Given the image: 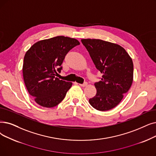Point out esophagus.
I'll list each match as a JSON object with an SVG mask.
<instances>
[{"label":"esophagus","mask_w":156,"mask_h":156,"mask_svg":"<svg viewBox=\"0 0 156 156\" xmlns=\"http://www.w3.org/2000/svg\"><path fill=\"white\" fill-rule=\"evenodd\" d=\"M87 84H88V83H87V82H84V83H82V84H80V83H79V85H80V86L83 87H86V86L87 85Z\"/></svg>","instance_id":"obj_1"}]
</instances>
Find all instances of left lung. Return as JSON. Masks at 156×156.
Returning <instances> with one entry per match:
<instances>
[{
    "instance_id": "obj_1",
    "label": "left lung",
    "mask_w": 156,
    "mask_h": 156,
    "mask_svg": "<svg viewBox=\"0 0 156 156\" xmlns=\"http://www.w3.org/2000/svg\"><path fill=\"white\" fill-rule=\"evenodd\" d=\"M81 41L96 69L103 74L101 81L94 83L97 93L89 103L98 110H110L119 104L132 85L133 60L119 44L95 39Z\"/></svg>"
}]
</instances>
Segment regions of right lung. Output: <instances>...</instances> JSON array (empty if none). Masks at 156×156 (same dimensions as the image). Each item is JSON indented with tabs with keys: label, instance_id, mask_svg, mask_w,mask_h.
<instances>
[{
	"label": "right lung",
	"instance_id": "add662e5",
	"mask_svg": "<svg viewBox=\"0 0 156 156\" xmlns=\"http://www.w3.org/2000/svg\"><path fill=\"white\" fill-rule=\"evenodd\" d=\"M80 44L76 39L57 36L40 41L26 52L23 65L24 82L29 94L40 106L52 108L64 99L71 82L56 78L67 53Z\"/></svg>",
	"mask_w": 156,
	"mask_h": 156
}]
</instances>
